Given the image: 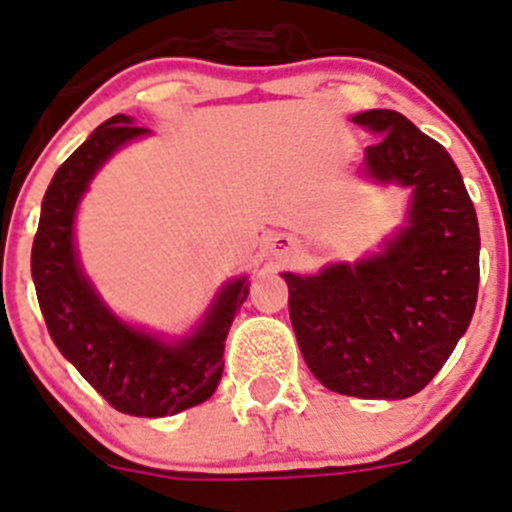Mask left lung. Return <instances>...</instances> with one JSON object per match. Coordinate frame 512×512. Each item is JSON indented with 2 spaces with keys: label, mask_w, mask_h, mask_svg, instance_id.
<instances>
[{
  "label": "left lung",
  "mask_w": 512,
  "mask_h": 512,
  "mask_svg": "<svg viewBox=\"0 0 512 512\" xmlns=\"http://www.w3.org/2000/svg\"><path fill=\"white\" fill-rule=\"evenodd\" d=\"M379 133L366 146L376 181L412 186L409 224L384 252L313 278L283 272L300 353L326 389L407 399L434 379L475 313L480 229L460 169L442 143L396 111L353 116Z\"/></svg>",
  "instance_id": "8db88e82"
}]
</instances>
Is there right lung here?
Returning a JSON list of instances; mask_svg holds the SVG:
<instances>
[{"label": "right lung", "instance_id": "1", "mask_svg": "<svg viewBox=\"0 0 512 512\" xmlns=\"http://www.w3.org/2000/svg\"><path fill=\"white\" fill-rule=\"evenodd\" d=\"M143 133L148 128L133 126L123 113L108 118L55 171L32 245V280L50 338L83 379L118 412L169 417L214 394L224 369V341L250 283H229L202 326L179 343L133 331L100 303L75 260V209L98 166Z\"/></svg>", "mask_w": 512, "mask_h": 512}]
</instances>
